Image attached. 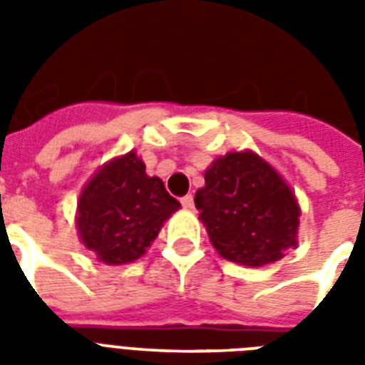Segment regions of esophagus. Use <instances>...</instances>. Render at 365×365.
Listing matches in <instances>:
<instances>
[{"instance_id":"obj_1","label":"esophagus","mask_w":365,"mask_h":365,"mask_svg":"<svg viewBox=\"0 0 365 365\" xmlns=\"http://www.w3.org/2000/svg\"><path fill=\"white\" fill-rule=\"evenodd\" d=\"M182 206L185 208V210H193L195 208L193 195H185V197H182Z\"/></svg>"}]
</instances>
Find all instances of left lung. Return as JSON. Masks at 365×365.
Instances as JSON below:
<instances>
[{
    "instance_id": "left-lung-1",
    "label": "left lung",
    "mask_w": 365,
    "mask_h": 365,
    "mask_svg": "<svg viewBox=\"0 0 365 365\" xmlns=\"http://www.w3.org/2000/svg\"><path fill=\"white\" fill-rule=\"evenodd\" d=\"M195 205L223 259L263 267L280 261L299 244L301 208L294 189L274 166L250 149L212 160Z\"/></svg>"
}]
</instances>
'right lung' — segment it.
<instances>
[{"instance_id":"obj_1","label":"right lung","mask_w":365,"mask_h":365,"mask_svg":"<svg viewBox=\"0 0 365 365\" xmlns=\"http://www.w3.org/2000/svg\"><path fill=\"white\" fill-rule=\"evenodd\" d=\"M180 210L163 180L148 176L136 151L113 157L94 172L77 199L79 240L106 265L140 259L165 222Z\"/></svg>"}]
</instances>
